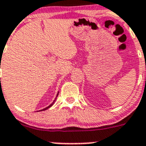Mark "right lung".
Returning <instances> with one entry per match:
<instances>
[{
	"label": "right lung",
	"mask_w": 146,
	"mask_h": 146,
	"mask_svg": "<svg viewBox=\"0 0 146 146\" xmlns=\"http://www.w3.org/2000/svg\"><path fill=\"white\" fill-rule=\"evenodd\" d=\"M58 94H59V92H57V96H56V98H55L54 100L53 101V102H52V103H51V104L49 105V106H48V107L45 108H44V109H42V110H40V111H46V109H48V108L52 107V106H53V105H54V102H55V101H56V100H57V96H58Z\"/></svg>",
	"instance_id": "add662e5"
}]
</instances>
